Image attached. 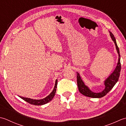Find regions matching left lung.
<instances>
[{
	"label": "left lung",
	"instance_id": "8db88e82",
	"mask_svg": "<svg viewBox=\"0 0 126 126\" xmlns=\"http://www.w3.org/2000/svg\"><path fill=\"white\" fill-rule=\"evenodd\" d=\"M109 32L112 40L115 43L117 53L118 54H119V60H118L117 66L113 72L110 74L108 77L105 80V89L102 91L98 92V93H96V92H92V91H91L90 89L86 85H85V84H84L83 81L82 80L78 72H77V85L79 91L81 94H83V95L85 96L91 97V98H101V97L106 95V94L111 90L112 88L116 84L118 80H119L121 71V67L120 63V54L119 48L117 45L116 39H115L114 35L110 32Z\"/></svg>",
	"mask_w": 126,
	"mask_h": 126
}]
</instances>
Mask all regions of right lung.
<instances>
[{"label": "right lung", "mask_w": 126, "mask_h": 126, "mask_svg": "<svg viewBox=\"0 0 126 126\" xmlns=\"http://www.w3.org/2000/svg\"><path fill=\"white\" fill-rule=\"evenodd\" d=\"M57 84H58V80L56 79L55 80V86H54V88L53 90L49 94L48 96L45 97V98H43L41 99H33L32 98H26V97H23L21 96H19V97L20 98H21L22 99L24 100L25 101L27 102L28 103H29L31 104L35 105V106H41V105H43L47 103L50 102L51 100L53 98L54 96H55L56 88H57Z\"/></svg>", "instance_id": "obj_1"}]
</instances>
